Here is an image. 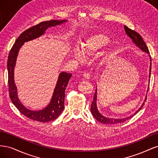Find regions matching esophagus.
<instances>
[{"mask_svg":"<svg viewBox=\"0 0 158 158\" xmlns=\"http://www.w3.org/2000/svg\"><path fill=\"white\" fill-rule=\"evenodd\" d=\"M82 78L85 80H88L90 78V75L88 73H84L82 74Z\"/></svg>","mask_w":158,"mask_h":158,"instance_id":"34e87169","label":"esophagus"}]
</instances>
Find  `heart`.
Listing matches in <instances>:
<instances>
[{
  "label": "heart",
  "instance_id": "b5f03b06",
  "mask_svg": "<svg viewBox=\"0 0 158 158\" xmlns=\"http://www.w3.org/2000/svg\"><path fill=\"white\" fill-rule=\"evenodd\" d=\"M110 42V37L105 33H94L85 38L82 44V48L78 46L74 47L73 51L74 58L78 61H84L85 55L87 56L95 55L103 47L109 45ZM103 56V61L107 59L108 54L105 53Z\"/></svg>",
  "mask_w": 158,
  "mask_h": 158
}]
</instances>
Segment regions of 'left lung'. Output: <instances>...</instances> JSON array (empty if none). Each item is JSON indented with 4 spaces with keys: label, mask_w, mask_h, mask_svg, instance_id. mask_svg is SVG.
I'll use <instances>...</instances> for the list:
<instances>
[{
    "label": "left lung",
    "mask_w": 158,
    "mask_h": 158,
    "mask_svg": "<svg viewBox=\"0 0 158 158\" xmlns=\"http://www.w3.org/2000/svg\"><path fill=\"white\" fill-rule=\"evenodd\" d=\"M124 28H125V32L127 34V35L131 38L132 42L136 45V46H137L138 48H139L143 52H146V53L149 55L150 52H149V50H148V47L146 46V43L144 42V40H143L142 37H141V35L139 34V33H138L135 31L129 29V28L126 26H124ZM149 56H150V71H149V83H150V74H151V67H152V63H151L152 60H151V56L150 55H149ZM148 88H149V85H148ZM148 90H147V92H148ZM97 94H98V92H97V86H96V89H95V92L94 95V99L92 102V106H91V112H92L93 116L94 117V118L95 119H96L97 121H98L99 122L102 123L103 124H109V125L111 124V125H113V124L121 123H123V122L128 120V119L131 118L134 115H135V114L138 111H139V110H140L142 108V107L144 106V102H143L140 107L138 109L135 113L132 114L131 116L125 117V118H109V117H107L106 116L103 115V114L99 111V110L97 107V98H98ZM146 97H147V94H146V96L145 98L144 101H146Z\"/></svg>",
    "instance_id": "obj_1"
}]
</instances>
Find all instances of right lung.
Segmentation results:
<instances>
[{
  "mask_svg": "<svg viewBox=\"0 0 158 158\" xmlns=\"http://www.w3.org/2000/svg\"><path fill=\"white\" fill-rule=\"evenodd\" d=\"M67 22L66 20H52L47 22H42L39 24L33 26L22 33L14 43L8 55L7 69L8 74L9 95L11 101L16 107L24 114L26 117L32 120L46 123L53 121L59 116L64 108L65 90L67 87L72 74L62 72L60 73L58 80L52 95L50 103L45 108L37 111L28 109L20 102L18 98V90L14 82V68H15L16 59L22 46L25 42L37 39L43 35L49 27L59 26Z\"/></svg>",
  "mask_w": 158,
  "mask_h": 158,
  "instance_id": "obj_1",
  "label": "right lung"
}]
</instances>
